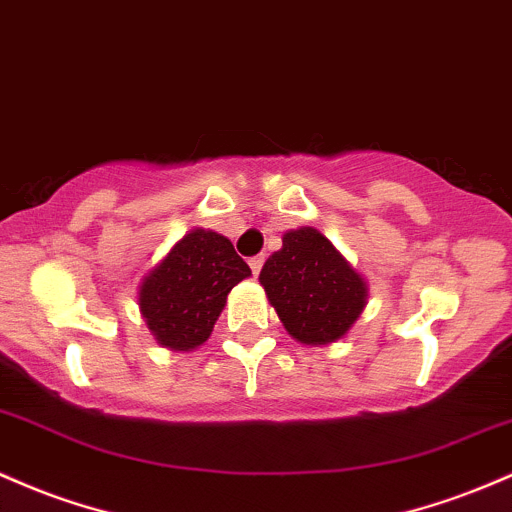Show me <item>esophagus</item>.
I'll return each mask as SVG.
<instances>
[{"instance_id": "obj_1", "label": "esophagus", "mask_w": 512, "mask_h": 512, "mask_svg": "<svg viewBox=\"0 0 512 512\" xmlns=\"http://www.w3.org/2000/svg\"><path fill=\"white\" fill-rule=\"evenodd\" d=\"M262 265H265V257L262 255H257V257H250V269H252V274H260V269H262Z\"/></svg>"}]
</instances>
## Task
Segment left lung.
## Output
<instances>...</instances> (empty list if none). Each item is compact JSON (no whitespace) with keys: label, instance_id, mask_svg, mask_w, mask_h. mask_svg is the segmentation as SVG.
Wrapping results in <instances>:
<instances>
[{"label":"left lung","instance_id":"1","mask_svg":"<svg viewBox=\"0 0 512 512\" xmlns=\"http://www.w3.org/2000/svg\"><path fill=\"white\" fill-rule=\"evenodd\" d=\"M260 284L286 333L311 347L345 338L369 299L367 279L311 226L286 230L282 250L262 267Z\"/></svg>","mask_w":512,"mask_h":512}]
</instances>
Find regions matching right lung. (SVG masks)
<instances>
[{
    "instance_id": "obj_1",
    "label": "right lung",
    "mask_w": 512,
    "mask_h": 512,
    "mask_svg": "<svg viewBox=\"0 0 512 512\" xmlns=\"http://www.w3.org/2000/svg\"><path fill=\"white\" fill-rule=\"evenodd\" d=\"M250 274L226 235L192 228L140 279V316L157 345L192 352L211 338L230 289Z\"/></svg>"
}]
</instances>
